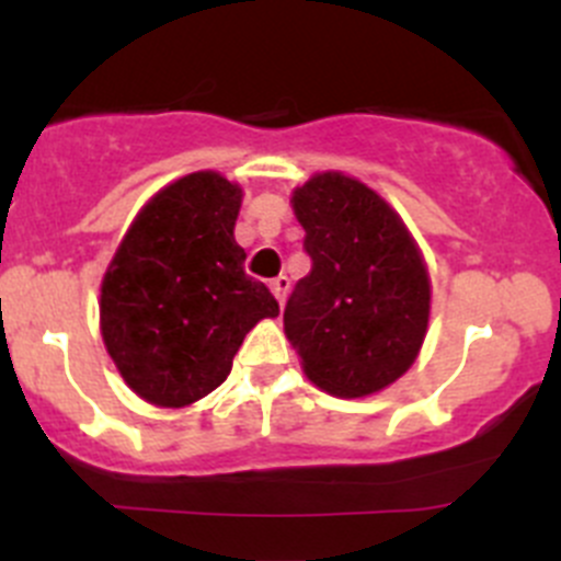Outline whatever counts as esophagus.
<instances>
[{
    "instance_id": "obj_1",
    "label": "esophagus",
    "mask_w": 561,
    "mask_h": 561,
    "mask_svg": "<svg viewBox=\"0 0 561 561\" xmlns=\"http://www.w3.org/2000/svg\"><path fill=\"white\" fill-rule=\"evenodd\" d=\"M287 290H290V279H287V276H276V279H271V293H274L279 304H285Z\"/></svg>"
}]
</instances>
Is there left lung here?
<instances>
[{
	"label": "left lung",
	"instance_id": "8db88e82",
	"mask_svg": "<svg viewBox=\"0 0 561 561\" xmlns=\"http://www.w3.org/2000/svg\"><path fill=\"white\" fill-rule=\"evenodd\" d=\"M312 271L293 287L285 333L317 388L369 396L399 380L428 325V274L377 192L320 173L293 195Z\"/></svg>",
	"mask_w": 561,
	"mask_h": 561
}]
</instances>
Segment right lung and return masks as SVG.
<instances>
[{"instance_id":"obj_1","label":"right lung","mask_w":561,"mask_h":561,"mask_svg":"<svg viewBox=\"0 0 561 561\" xmlns=\"http://www.w3.org/2000/svg\"><path fill=\"white\" fill-rule=\"evenodd\" d=\"M241 190L201 171L157 192L107 265L105 347L124 382L157 407L222 386L241 342L279 304L244 271L233 228Z\"/></svg>"}]
</instances>
